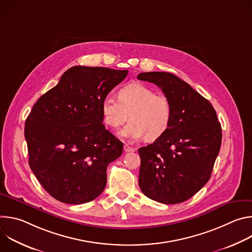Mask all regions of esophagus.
Masks as SVG:
<instances>
[{
  "label": "esophagus",
  "mask_w": 252,
  "mask_h": 252,
  "mask_svg": "<svg viewBox=\"0 0 252 252\" xmlns=\"http://www.w3.org/2000/svg\"><path fill=\"white\" fill-rule=\"evenodd\" d=\"M124 151L126 153H132V152H135V149L130 147V146H128V145H125L124 146Z\"/></svg>",
  "instance_id": "34e87169"
}]
</instances>
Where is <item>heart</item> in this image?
Instances as JSON below:
<instances>
[{
  "label": "heart",
  "mask_w": 252,
  "mask_h": 252,
  "mask_svg": "<svg viewBox=\"0 0 252 252\" xmlns=\"http://www.w3.org/2000/svg\"><path fill=\"white\" fill-rule=\"evenodd\" d=\"M103 124L118 128L129 115V123L121 130L128 139L146 137L155 140L165 133L170 126L173 110L170 99L142 84H129L119 92V99L106 94L100 103Z\"/></svg>",
  "instance_id": "1"
}]
</instances>
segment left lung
Segmentation results:
<instances>
[{"mask_svg":"<svg viewBox=\"0 0 252 252\" xmlns=\"http://www.w3.org/2000/svg\"><path fill=\"white\" fill-rule=\"evenodd\" d=\"M137 79L159 87L173 110L165 133L138 149L139 188L158 202H184L209 181L219 156L222 133L217 112L188 83L170 73L149 71Z\"/></svg>","mask_w":252,"mask_h":252,"instance_id":"1","label":"left lung"}]
</instances>
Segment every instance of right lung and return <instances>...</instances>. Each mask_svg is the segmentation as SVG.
Here are the masks:
<instances>
[{"label": "right lung", "instance_id": "add662e5", "mask_svg": "<svg viewBox=\"0 0 252 252\" xmlns=\"http://www.w3.org/2000/svg\"><path fill=\"white\" fill-rule=\"evenodd\" d=\"M128 71L76 65L34 103L25 124L29 164L54 198L82 204L106 185V167L124 145L102 124L101 99Z\"/></svg>", "mask_w": 252, "mask_h": 252}]
</instances>
